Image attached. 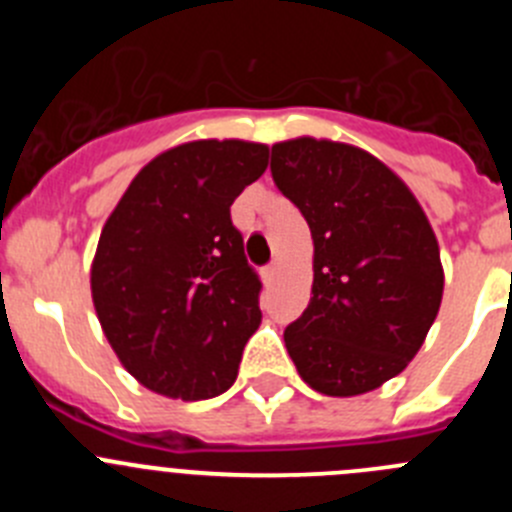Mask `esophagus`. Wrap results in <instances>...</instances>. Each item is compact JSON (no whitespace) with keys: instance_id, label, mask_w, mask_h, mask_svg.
<instances>
[{"instance_id":"esophagus-1","label":"esophagus","mask_w":512,"mask_h":512,"mask_svg":"<svg viewBox=\"0 0 512 512\" xmlns=\"http://www.w3.org/2000/svg\"><path fill=\"white\" fill-rule=\"evenodd\" d=\"M277 274H279V264H269L264 271H261V277H264L266 284L274 282V279H277Z\"/></svg>"}]
</instances>
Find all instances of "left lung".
Returning <instances> with one entry per match:
<instances>
[{
    "mask_svg": "<svg viewBox=\"0 0 512 512\" xmlns=\"http://www.w3.org/2000/svg\"><path fill=\"white\" fill-rule=\"evenodd\" d=\"M271 176L312 233V297L284 330L300 377L328 397L382 387L423 346L443 266L423 207L364 148L328 138L271 146Z\"/></svg>",
    "mask_w": 512,
    "mask_h": 512,
    "instance_id": "1",
    "label": "left lung"
}]
</instances>
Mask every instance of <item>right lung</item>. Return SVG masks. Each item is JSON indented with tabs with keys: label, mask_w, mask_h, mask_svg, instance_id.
Instances as JSON below:
<instances>
[{
	"label": "right lung",
	"mask_w": 512,
	"mask_h": 512,
	"mask_svg": "<svg viewBox=\"0 0 512 512\" xmlns=\"http://www.w3.org/2000/svg\"><path fill=\"white\" fill-rule=\"evenodd\" d=\"M266 164L264 143H182L148 161L107 217L92 302L112 351L146 390L210 400L238 377L261 323V282L230 205Z\"/></svg>",
	"instance_id": "add662e5"
}]
</instances>
